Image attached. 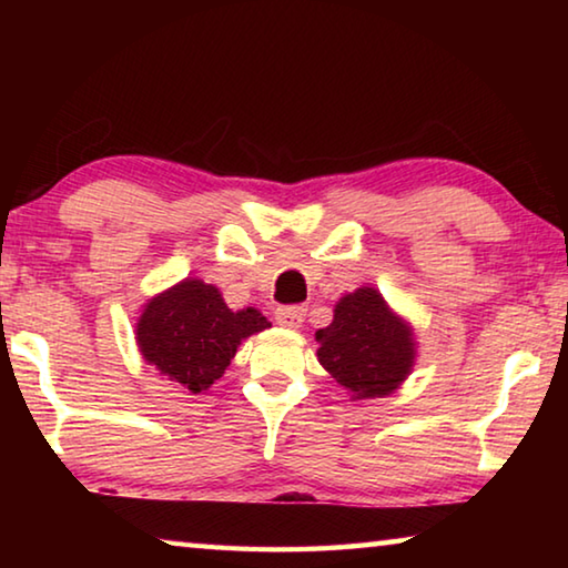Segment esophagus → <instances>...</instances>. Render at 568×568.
I'll return each instance as SVG.
<instances>
[{"label": "esophagus", "instance_id": "esophagus-1", "mask_svg": "<svg viewBox=\"0 0 568 568\" xmlns=\"http://www.w3.org/2000/svg\"><path fill=\"white\" fill-rule=\"evenodd\" d=\"M275 321L283 328H301V323L305 321V307L303 305H281L275 311Z\"/></svg>", "mask_w": 568, "mask_h": 568}]
</instances>
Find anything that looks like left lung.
<instances>
[{
	"label": "left lung",
	"mask_w": 568,
	"mask_h": 568,
	"mask_svg": "<svg viewBox=\"0 0 568 568\" xmlns=\"http://www.w3.org/2000/svg\"><path fill=\"white\" fill-rule=\"evenodd\" d=\"M318 361L353 398L390 396L413 371L410 325L390 311L376 287L343 295L328 328L315 333Z\"/></svg>",
	"instance_id": "obj_1"
}]
</instances>
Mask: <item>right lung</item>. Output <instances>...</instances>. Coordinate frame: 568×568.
<instances>
[{
  "label": "right lung",
  "mask_w": 568,
  "mask_h": 568,
  "mask_svg": "<svg viewBox=\"0 0 568 568\" xmlns=\"http://www.w3.org/2000/svg\"><path fill=\"white\" fill-rule=\"evenodd\" d=\"M265 328L271 323L261 311H230L215 285L185 277L145 305L138 345L160 376L190 393H203L223 378L240 341Z\"/></svg>",
  "instance_id": "add662e5"
}]
</instances>
